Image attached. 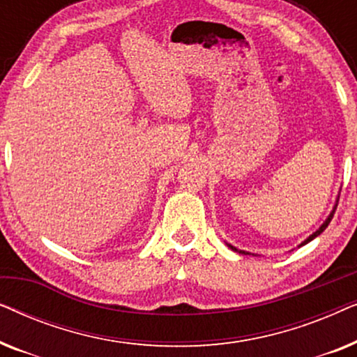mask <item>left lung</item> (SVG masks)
I'll return each mask as SVG.
<instances>
[{"mask_svg": "<svg viewBox=\"0 0 357 357\" xmlns=\"http://www.w3.org/2000/svg\"><path fill=\"white\" fill-rule=\"evenodd\" d=\"M336 206H338V202H336V203H335V206H333V209H331L330 216L325 219V222H324V224H321V226H320L319 229H317V231H315L314 234H312V236H309V237H307V238H305V241L301 243V245H305V243H309L310 241H314V238H315L317 236H320V234H321V232H324L326 227H328V224H330V221H331V219H333V214H335V211H336ZM227 245H229V243H227ZM229 248H232V250H234V252H238V253H243V255H248V253H247V252H243V250H237V248H236V247H232V245H229Z\"/></svg>", "mask_w": 357, "mask_h": 357, "instance_id": "8db88e82", "label": "left lung"}]
</instances>
